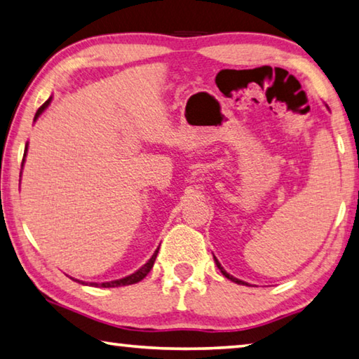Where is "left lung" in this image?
I'll list each match as a JSON object with an SVG mask.
<instances>
[{
  "label": "left lung",
  "instance_id": "1",
  "mask_svg": "<svg viewBox=\"0 0 359 359\" xmlns=\"http://www.w3.org/2000/svg\"><path fill=\"white\" fill-rule=\"evenodd\" d=\"M214 259H215V264H217V267H218V269H220V271H222V274H223L224 277H226V278H229V280H231V282H234V283H239V285H247L245 282H242V280H239V278H236V277H233V276H229V274H228V272L223 269V267H222V264H220V263H218V259H217L215 257H214Z\"/></svg>",
  "mask_w": 359,
  "mask_h": 359
}]
</instances>
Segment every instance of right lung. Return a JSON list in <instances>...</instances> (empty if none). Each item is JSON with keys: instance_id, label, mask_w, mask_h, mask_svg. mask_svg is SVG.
<instances>
[{"instance_id": "obj_1", "label": "right lung", "mask_w": 359, "mask_h": 359, "mask_svg": "<svg viewBox=\"0 0 359 359\" xmlns=\"http://www.w3.org/2000/svg\"><path fill=\"white\" fill-rule=\"evenodd\" d=\"M50 104V98H48L44 104H42L39 109H38V112H36V115H34V120L39 117V115L44 112V109ZM27 149L28 147H25V155H27ZM23 155V156H25ZM23 161H25V158H23ZM23 161H22V166H23ZM158 250H160V247L156 248L155 250V253L151 255V258L147 261V263H145L141 269L139 271H136L135 274H131V276H128V277H125V278H120V280H112V282H104V283H93L95 287H102V288H114V287H126V285H133V283H137V282H141L142 278L149 274L150 272V269L151 267H154V263H155V259H156V255H158ZM79 282V280H77Z\"/></svg>"}]
</instances>
